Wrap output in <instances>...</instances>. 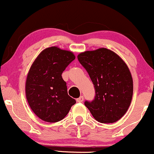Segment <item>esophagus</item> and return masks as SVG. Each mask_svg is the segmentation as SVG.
Wrapping results in <instances>:
<instances>
[{"instance_id":"1","label":"esophagus","mask_w":154,"mask_h":154,"mask_svg":"<svg viewBox=\"0 0 154 154\" xmlns=\"http://www.w3.org/2000/svg\"><path fill=\"white\" fill-rule=\"evenodd\" d=\"M83 100H84V97H83L82 95V96H80L79 98H77V103H81V102L83 101Z\"/></svg>"}]
</instances>
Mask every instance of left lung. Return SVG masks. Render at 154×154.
<instances>
[{
  "label": "left lung",
  "mask_w": 154,
  "mask_h": 154,
  "mask_svg": "<svg viewBox=\"0 0 154 154\" xmlns=\"http://www.w3.org/2000/svg\"><path fill=\"white\" fill-rule=\"evenodd\" d=\"M77 59L95 90L94 100H86L85 106L99 122H116L127 112L132 98L133 81L128 65L105 48L80 53Z\"/></svg>",
  "instance_id": "8db88e82"
}]
</instances>
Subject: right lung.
I'll use <instances>...</instances> for the list:
<instances>
[{"mask_svg": "<svg viewBox=\"0 0 154 154\" xmlns=\"http://www.w3.org/2000/svg\"><path fill=\"white\" fill-rule=\"evenodd\" d=\"M75 59L72 51L53 46L41 51L32 64L26 79L25 94L29 107L40 119L51 123L61 121L75 104L61 77Z\"/></svg>", "mask_w": 154, "mask_h": 154, "instance_id": "add662e5", "label": "right lung"}]
</instances>
